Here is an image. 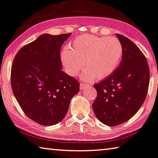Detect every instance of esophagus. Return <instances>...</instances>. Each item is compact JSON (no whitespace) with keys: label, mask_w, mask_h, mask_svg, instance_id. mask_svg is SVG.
Masks as SVG:
<instances>
[{"label":"esophagus","mask_w":158,"mask_h":158,"mask_svg":"<svg viewBox=\"0 0 158 158\" xmlns=\"http://www.w3.org/2000/svg\"><path fill=\"white\" fill-rule=\"evenodd\" d=\"M87 85L86 83H85V82H81V84H80V87H81V89H83L85 87H87Z\"/></svg>","instance_id":"1"}]
</instances>
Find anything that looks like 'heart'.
Returning <instances> with one entry per match:
<instances>
[{
    "mask_svg": "<svg viewBox=\"0 0 158 158\" xmlns=\"http://www.w3.org/2000/svg\"><path fill=\"white\" fill-rule=\"evenodd\" d=\"M123 55L122 43L109 36L82 35L73 40L61 54V61L69 76H76L85 61L87 69L82 77L103 79L110 76L120 65Z\"/></svg>",
    "mask_w": 158,
    "mask_h": 158,
    "instance_id": "b5f03b06",
    "label": "heart"
}]
</instances>
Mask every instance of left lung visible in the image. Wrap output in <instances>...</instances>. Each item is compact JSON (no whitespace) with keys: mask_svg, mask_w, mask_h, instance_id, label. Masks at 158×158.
<instances>
[{"mask_svg":"<svg viewBox=\"0 0 158 158\" xmlns=\"http://www.w3.org/2000/svg\"><path fill=\"white\" fill-rule=\"evenodd\" d=\"M116 36L123 48L122 61L110 76L94 85L97 97L92 104L99 120L111 127L137 113L146 99L150 78L148 62L140 49L125 36Z\"/></svg>","mask_w":158,"mask_h":158,"instance_id":"left-lung-1","label":"left lung"}]
</instances>
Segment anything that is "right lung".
Instances as JSON below:
<instances>
[{
    "label": "right lung",
    "mask_w": 158,
    "mask_h": 158,
    "mask_svg": "<svg viewBox=\"0 0 158 158\" xmlns=\"http://www.w3.org/2000/svg\"><path fill=\"white\" fill-rule=\"evenodd\" d=\"M71 34L41 35L14 58L12 92L25 114L41 125L61 122L72 97L79 92L77 80L61 70V48Z\"/></svg>",
    "instance_id": "1"
}]
</instances>
